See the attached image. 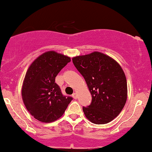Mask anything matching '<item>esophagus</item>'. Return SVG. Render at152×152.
Segmentation results:
<instances>
[{
  "mask_svg": "<svg viewBox=\"0 0 152 152\" xmlns=\"http://www.w3.org/2000/svg\"><path fill=\"white\" fill-rule=\"evenodd\" d=\"M72 97L74 98V99H77V98H78L77 94H76V93H74L72 95Z\"/></svg>",
  "mask_w": 152,
  "mask_h": 152,
  "instance_id": "34e87169",
  "label": "esophagus"
}]
</instances>
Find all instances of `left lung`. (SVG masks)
Returning a JSON list of instances; mask_svg holds the SVG:
<instances>
[{"instance_id":"1","label":"left lung","mask_w":152,"mask_h":152,"mask_svg":"<svg viewBox=\"0 0 152 152\" xmlns=\"http://www.w3.org/2000/svg\"><path fill=\"white\" fill-rule=\"evenodd\" d=\"M72 61L92 96L91 105L83 107L85 116L97 125L111 122L121 112L127 98V80L120 65L98 52L75 56Z\"/></svg>"}]
</instances>
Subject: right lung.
<instances>
[{
	"label": "right lung",
	"instance_id": "add662e5",
	"mask_svg": "<svg viewBox=\"0 0 152 152\" xmlns=\"http://www.w3.org/2000/svg\"><path fill=\"white\" fill-rule=\"evenodd\" d=\"M71 58L49 51L38 56L27 69L22 88V98L29 113L42 122H52L61 118L71 97L63 96L55 83L59 71Z\"/></svg>",
	"mask_w": 152,
	"mask_h": 152
}]
</instances>
